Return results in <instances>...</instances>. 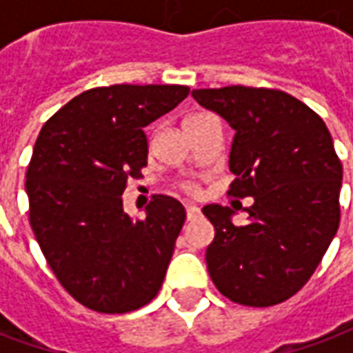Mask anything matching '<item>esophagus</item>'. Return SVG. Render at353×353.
I'll list each match as a JSON object with an SVG mask.
<instances>
[{
	"mask_svg": "<svg viewBox=\"0 0 353 353\" xmlns=\"http://www.w3.org/2000/svg\"><path fill=\"white\" fill-rule=\"evenodd\" d=\"M185 210H187V219H189V221H191V219H196L200 215V208L196 206V204H187Z\"/></svg>",
	"mask_w": 353,
	"mask_h": 353,
	"instance_id": "obj_1",
	"label": "esophagus"
}]
</instances>
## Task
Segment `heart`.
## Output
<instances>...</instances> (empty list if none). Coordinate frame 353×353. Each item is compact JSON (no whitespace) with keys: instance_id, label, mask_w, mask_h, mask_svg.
<instances>
[{"instance_id":"1","label":"heart","mask_w":353,"mask_h":353,"mask_svg":"<svg viewBox=\"0 0 353 353\" xmlns=\"http://www.w3.org/2000/svg\"><path fill=\"white\" fill-rule=\"evenodd\" d=\"M194 117H199V115H191V117H187V119H185V121H189V119H194Z\"/></svg>"}]
</instances>
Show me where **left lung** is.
<instances>
[{"label":"left lung","instance_id":"8db88e82","mask_svg":"<svg viewBox=\"0 0 353 353\" xmlns=\"http://www.w3.org/2000/svg\"><path fill=\"white\" fill-rule=\"evenodd\" d=\"M192 98L234 130L229 192L253 199L242 227L230 208H202L215 229L208 272L232 303H283L310 280L339 229L342 164L333 138L321 117L281 90L199 88Z\"/></svg>","mask_w":353,"mask_h":353}]
</instances>
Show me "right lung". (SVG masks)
Instances as JSON below:
<instances>
[{"instance_id":"1","label":"right lung","mask_w":353,"mask_h":353,"mask_svg":"<svg viewBox=\"0 0 353 353\" xmlns=\"http://www.w3.org/2000/svg\"><path fill=\"white\" fill-rule=\"evenodd\" d=\"M187 94L181 85L92 88L39 132L26 172L30 225L58 281L90 310H138L161 289L185 208L157 194L134 221L123 192L147 166L143 128Z\"/></svg>"}]
</instances>
